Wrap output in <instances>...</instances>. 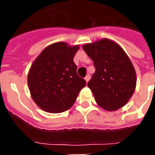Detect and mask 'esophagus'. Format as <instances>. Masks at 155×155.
<instances>
[{
	"label": "esophagus",
	"mask_w": 155,
	"mask_h": 155,
	"mask_svg": "<svg viewBox=\"0 0 155 155\" xmlns=\"http://www.w3.org/2000/svg\"><path fill=\"white\" fill-rule=\"evenodd\" d=\"M90 78H91V76H90V75L89 74H88V75H86V77L84 78L85 79V81H86V82H88V81H89V80H90Z\"/></svg>",
	"instance_id": "1"
}]
</instances>
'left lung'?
<instances>
[{"mask_svg":"<svg viewBox=\"0 0 155 155\" xmlns=\"http://www.w3.org/2000/svg\"><path fill=\"white\" fill-rule=\"evenodd\" d=\"M96 68L87 86L97 104L116 111L130 101L136 87V72L124 50L113 41L103 38L83 46Z\"/></svg>","mask_w":155,"mask_h":155,"instance_id":"8db88e82","label":"left lung"}]
</instances>
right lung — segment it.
<instances>
[{
	"instance_id": "add662e5",
	"label": "right lung",
	"mask_w": 155,
	"mask_h": 155,
	"mask_svg": "<svg viewBox=\"0 0 155 155\" xmlns=\"http://www.w3.org/2000/svg\"><path fill=\"white\" fill-rule=\"evenodd\" d=\"M79 46L58 42L45 48L30 67L28 86L32 99L51 113L65 112L74 104L86 81L76 73L73 61Z\"/></svg>"
}]
</instances>
